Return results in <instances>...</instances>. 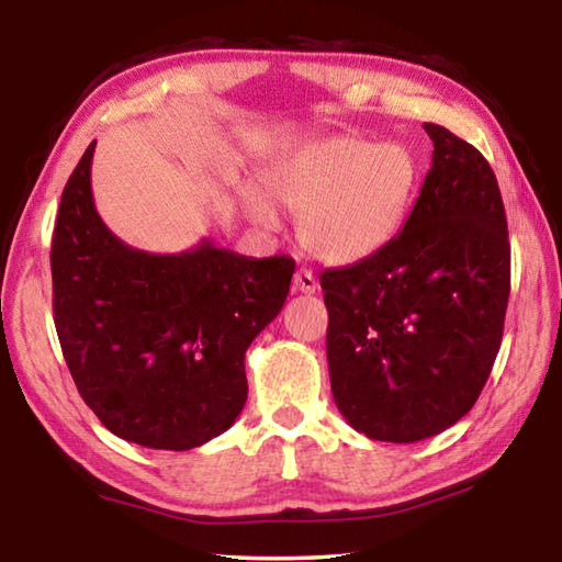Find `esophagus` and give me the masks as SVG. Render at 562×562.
Returning a JSON list of instances; mask_svg holds the SVG:
<instances>
[{
    "mask_svg": "<svg viewBox=\"0 0 562 562\" xmlns=\"http://www.w3.org/2000/svg\"><path fill=\"white\" fill-rule=\"evenodd\" d=\"M294 290H300L304 294H315L317 292V278L312 274V270L300 268L294 272Z\"/></svg>",
    "mask_w": 562,
    "mask_h": 562,
    "instance_id": "34e87169",
    "label": "esophagus"
}]
</instances>
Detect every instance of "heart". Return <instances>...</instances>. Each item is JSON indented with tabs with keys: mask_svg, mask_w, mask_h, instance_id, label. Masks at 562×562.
Returning a JSON list of instances; mask_svg holds the SVG:
<instances>
[{
	"mask_svg": "<svg viewBox=\"0 0 562 562\" xmlns=\"http://www.w3.org/2000/svg\"><path fill=\"white\" fill-rule=\"evenodd\" d=\"M418 166L402 144L325 138L292 150L260 173V194L243 198L245 213L262 227L297 215L304 250L329 265L374 258L402 233L412 211Z\"/></svg>",
	"mask_w": 562,
	"mask_h": 562,
	"instance_id": "obj_1",
	"label": "heart"
}]
</instances>
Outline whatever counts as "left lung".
Listing matches in <instances>:
<instances>
[{
    "label": "left lung",
    "mask_w": 562,
    "mask_h": 562,
    "mask_svg": "<svg viewBox=\"0 0 562 562\" xmlns=\"http://www.w3.org/2000/svg\"><path fill=\"white\" fill-rule=\"evenodd\" d=\"M414 211L374 258L322 272L335 404L374 441L414 443L471 412L510 292L506 211L488 160L439 123Z\"/></svg>",
    "instance_id": "8db88e82"
}]
</instances>
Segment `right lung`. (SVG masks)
I'll return each instance as SVG.
<instances>
[{
    "mask_svg": "<svg viewBox=\"0 0 562 562\" xmlns=\"http://www.w3.org/2000/svg\"><path fill=\"white\" fill-rule=\"evenodd\" d=\"M93 148L97 140L64 188L52 240L64 359L119 439L195 449L240 416L245 351L280 315L294 260L245 258L207 237L176 255L126 245L93 205Z\"/></svg>",
    "mask_w": 562,
    "mask_h": 562,
    "instance_id": "add662e5",
    "label": "right lung"
}]
</instances>
